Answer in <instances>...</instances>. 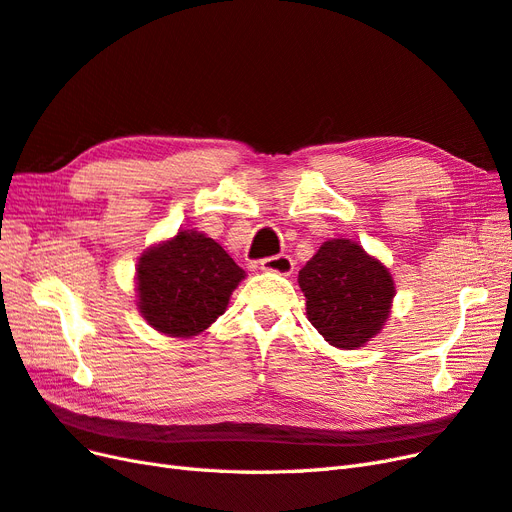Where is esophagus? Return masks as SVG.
<instances>
[{"label": "esophagus", "mask_w": 512, "mask_h": 512, "mask_svg": "<svg viewBox=\"0 0 512 512\" xmlns=\"http://www.w3.org/2000/svg\"><path fill=\"white\" fill-rule=\"evenodd\" d=\"M260 269L271 271V273H280V275H290L292 269H294V262L288 254H275V256H269V258H262Z\"/></svg>", "instance_id": "1"}]
</instances>
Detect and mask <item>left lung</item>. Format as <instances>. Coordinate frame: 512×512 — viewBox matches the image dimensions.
Listing matches in <instances>:
<instances>
[{
	"label": "left lung",
	"mask_w": 512,
	"mask_h": 512,
	"mask_svg": "<svg viewBox=\"0 0 512 512\" xmlns=\"http://www.w3.org/2000/svg\"><path fill=\"white\" fill-rule=\"evenodd\" d=\"M307 318L337 348H359L389 318L395 286L389 271L350 239L322 243L299 271Z\"/></svg>",
	"instance_id": "8db88e82"
}]
</instances>
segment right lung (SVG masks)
I'll return each mask as SVG.
<instances>
[{
    "label": "right lung",
    "instance_id": "obj_1",
    "mask_svg": "<svg viewBox=\"0 0 512 512\" xmlns=\"http://www.w3.org/2000/svg\"><path fill=\"white\" fill-rule=\"evenodd\" d=\"M138 307L153 329L173 337L203 333L224 314L245 271L203 232L179 230L138 260Z\"/></svg>",
    "mask_w": 512,
    "mask_h": 512
}]
</instances>
